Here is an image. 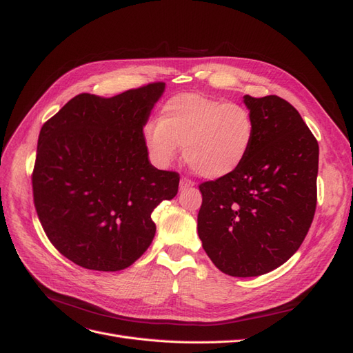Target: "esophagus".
I'll list each match as a JSON object with an SVG mask.
<instances>
[{
    "label": "esophagus",
    "instance_id": "1",
    "mask_svg": "<svg viewBox=\"0 0 353 353\" xmlns=\"http://www.w3.org/2000/svg\"><path fill=\"white\" fill-rule=\"evenodd\" d=\"M194 185V183L193 181H190V179H187V178H181V181H179V190H185V188H190V187H193Z\"/></svg>",
    "mask_w": 353,
    "mask_h": 353
}]
</instances>
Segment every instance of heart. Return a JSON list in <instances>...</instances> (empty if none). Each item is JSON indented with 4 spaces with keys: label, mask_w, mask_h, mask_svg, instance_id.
I'll list each match as a JSON object with an SVG mask.
<instances>
[{
    "label": "heart",
    "mask_w": 353,
    "mask_h": 353,
    "mask_svg": "<svg viewBox=\"0 0 353 353\" xmlns=\"http://www.w3.org/2000/svg\"><path fill=\"white\" fill-rule=\"evenodd\" d=\"M144 144L153 162L166 168L184 147V159L206 179L225 178L248 160L256 138L253 113L240 103L201 94H178L145 123Z\"/></svg>",
    "instance_id": "1"
}]
</instances>
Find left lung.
<instances>
[{
	"label": "left lung",
	"instance_id": "obj_1",
	"mask_svg": "<svg viewBox=\"0 0 353 353\" xmlns=\"http://www.w3.org/2000/svg\"><path fill=\"white\" fill-rule=\"evenodd\" d=\"M256 121L252 152L236 172L200 184L197 231L218 270L258 276L301 248L316 208L318 141L293 105L244 95Z\"/></svg>",
	"mask_w": 353,
	"mask_h": 353
}]
</instances>
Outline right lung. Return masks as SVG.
<instances>
[{"label": "right lung", "mask_w": 353, "mask_h": 353, "mask_svg": "<svg viewBox=\"0 0 353 353\" xmlns=\"http://www.w3.org/2000/svg\"><path fill=\"white\" fill-rule=\"evenodd\" d=\"M163 82L110 99L79 94L41 128L32 174L47 237L69 261L121 271L148 249L152 212L178 193L179 175L148 162L143 128Z\"/></svg>", "instance_id": "1"}]
</instances>
